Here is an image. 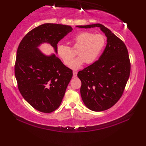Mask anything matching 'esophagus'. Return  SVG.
<instances>
[{
    "label": "esophagus",
    "instance_id": "34e87169",
    "mask_svg": "<svg viewBox=\"0 0 146 146\" xmlns=\"http://www.w3.org/2000/svg\"><path fill=\"white\" fill-rule=\"evenodd\" d=\"M76 76H77L76 71H73V76L74 77V78H75V77H76Z\"/></svg>",
    "mask_w": 146,
    "mask_h": 146
}]
</instances>
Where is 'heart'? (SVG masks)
<instances>
[{"label": "heart", "mask_w": 146, "mask_h": 146, "mask_svg": "<svg viewBox=\"0 0 146 146\" xmlns=\"http://www.w3.org/2000/svg\"><path fill=\"white\" fill-rule=\"evenodd\" d=\"M72 48L77 49L79 56L73 62L74 53L68 46L59 44L57 46V53L66 66L73 70H77L83 63L92 64L97 60L105 44V37L100 34H92L87 31L77 33L71 39Z\"/></svg>", "instance_id": "1"}]
</instances>
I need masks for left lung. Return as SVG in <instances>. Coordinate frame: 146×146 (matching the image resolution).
Wrapping results in <instances>:
<instances>
[{"instance_id":"8db88e82","label":"left lung","mask_w":146,"mask_h":146,"mask_svg":"<svg viewBox=\"0 0 146 146\" xmlns=\"http://www.w3.org/2000/svg\"><path fill=\"white\" fill-rule=\"evenodd\" d=\"M80 28L99 27L107 37V45L99 60L78 73L82 82L80 94L90 110L101 111L119 100L131 72L127 49L122 40L101 24L77 26Z\"/></svg>"}]
</instances>
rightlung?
Returning <instances> with one entry per match:
<instances>
[{"instance_id":"obj_1","label":"right lung","mask_w":146,"mask_h":146,"mask_svg":"<svg viewBox=\"0 0 146 146\" xmlns=\"http://www.w3.org/2000/svg\"><path fill=\"white\" fill-rule=\"evenodd\" d=\"M70 26L46 23L35 27L22 39L18 46L15 76L22 96L35 109L51 113L60 107L73 71L56 54L48 56L38 47L48 43L57 54V44L68 33Z\"/></svg>"}]
</instances>
